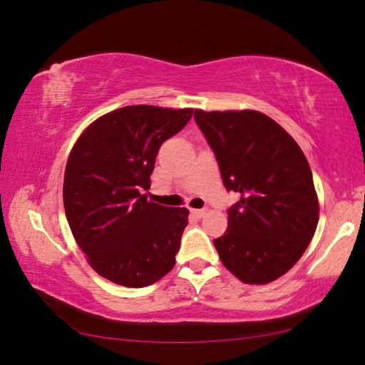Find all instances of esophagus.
Listing matches in <instances>:
<instances>
[{
  "instance_id": "esophagus-1",
  "label": "esophagus",
  "mask_w": 365,
  "mask_h": 365,
  "mask_svg": "<svg viewBox=\"0 0 365 365\" xmlns=\"http://www.w3.org/2000/svg\"><path fill=\"white\" fill-rule=\"evenodd\" d=\"M191 214H193L195 217L201 219V217H205V215H206V209H191Z\"/></svg>"
}]
</instances>
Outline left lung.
<instances>
[{
    "instance_id": "8db88e82",
    "label": "left lung",
    "mask_w": 365,
    "mask_h": 365,
    "mask_svg": "<svg viewBox=\"0 0 365 365\" xmlns=\"http://www.w3.org/2000/svg\"><path fill=\"white\" fill-rule=\"evenodd\" d=\"M227 191L240 195L228 227L214 240L220 261L251 285L274 282L304 255L316 233L319 201L304 153L257 110H195Z\"/></svg>"
}]
</instances>
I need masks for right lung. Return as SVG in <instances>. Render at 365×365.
<instances>
[{
  "instance_id": "right-lung-1",
  "label": "right lung",
  "mask_w": 365,
  "mask_h": 365,
  "mask_svg": "<svg viewBox=\"0 0 365 365\" xmlns=\"http://www.w3.org/2000/svg\"><path fill=\"white\" fill-rule=\"evenodd\" d=\"M193 109L125 106L95 120L72 148L64 209L73 238L104 279L141 288L172 270L188 209L148 201L160 145Z\"/></svg>"
}]
</instances>
